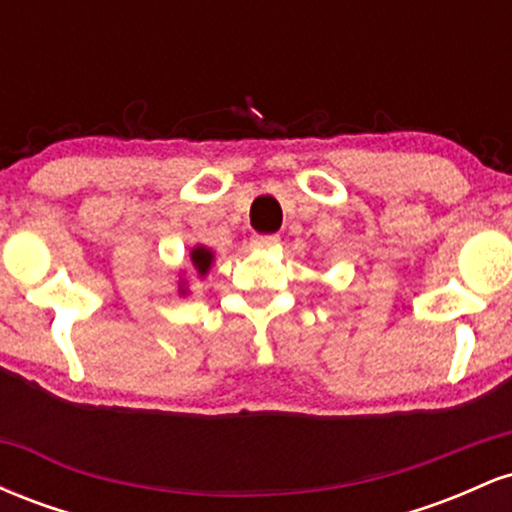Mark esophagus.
I'll return each mask as SVG.
<instances>
[{
	"mask_svg": "<svg viewBox=\"0 0 512 512\" xmlns=\"http://www.w3.org/2000/svg\"><path fill=\"white\" fill-rule=\"evenodd\" d=\"M279 243V236H252V245L255 248H272Z\"/></svg>",
	"mask_w": 512,
	"mask_h": 512,
	"instance_id": "obj_1",
	"label": "esophagus"
}]
</instances>
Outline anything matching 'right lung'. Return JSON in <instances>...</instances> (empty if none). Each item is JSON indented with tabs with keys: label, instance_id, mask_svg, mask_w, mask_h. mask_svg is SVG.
Segmentation results:
<instances>
[{
	"label": "right lung",
	"instance_id": "right-lung-1",
	"mask_svg": "<svg viewBox=\"0 0 512 512\" xmlns=\"http://www.w3.org/2000/svg\"><path fill=\"white\" fill-rule=\"evenodd\" d=\"M190 262H192V267H195V272L199 276H204L209 272L211 262H214V252H211L209 248H204V245H197V248H192V252H190ZM180 293H185L182 286H180Z\"/></svg>",
	"mask_w": 512,
	"mask_h": 512
}]
</instances>
